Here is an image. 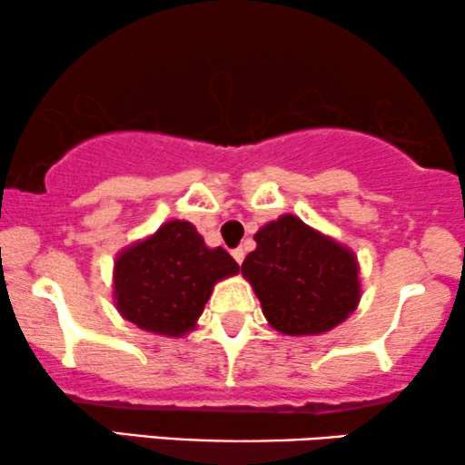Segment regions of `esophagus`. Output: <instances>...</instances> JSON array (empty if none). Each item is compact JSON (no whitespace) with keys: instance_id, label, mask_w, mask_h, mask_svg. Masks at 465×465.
<instances>
[{"instance_id":"esophagus-1","label":"esophagus","mask_w":465,"mask_h":465,"mask_svg":"<svg viewBox=\"0 0 465 465\" xmlns=\"http://www.w3.org/2000/svg\"><path fill=\"white\" fill-rule=\"evenodd\" d=\"M232 255H233V260H236L238 263L244 262V249H242V246H238V249H233Z\"/></svg>"}]
</instances>
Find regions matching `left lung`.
I'll return each instance as SVG.
<instances>
[{
  "label": "left lung",
  "instance_id": "obj_1",
  "mask_svg": "<svg viewBox=\"0 0 465 465\" xmlns=\"http://www.w3.org/2000/svg\"><path fill=\"white\" fill-rule=\"evenodd\" d=\"M242 274L274 331L304 337L332 331L361 301V268L348 246L283 214L255 233Z\"/></svg>",
  "mask_w": 465,
  "mask_h": 465
}]
</instances>
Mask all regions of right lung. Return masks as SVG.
<instances>
[{
	"instance_id": "1",
	"label": "right lung",
	"mask_w": 465,
	"mask_h": 465,
	"mask_svg": "<svg viewBox=\"0 0 465 465\" xmlns=\"http://www.w3.org/2000/svg\"><path fill=\"white\" fill-rule=\"evenodd\" d=\"M238 270L225 249L205 246L193 223L167 221L117 255L114 301L141 331L182 337L197 326L213 287Z\"/></svg>"
}]
</instances>
